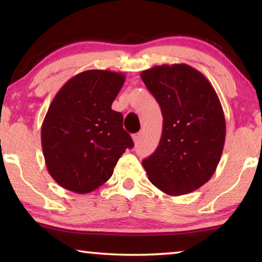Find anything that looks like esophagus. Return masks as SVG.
Segmentation results:
<instances>
[{
	"mask_svg": "<svg viewBox=\"0 0 262 262\" xmlns=\"http://www.w3.org/2000/svg\"><path fill=\"white\" fill-rule=\"evenodd\" d=\"M141 136H142V133L141 132L140 133H136V134L133 135V141H134V143H137V142L140 141Z\"/></svg>",
	"mask_w": 262,
	"mask_h": 262,
	"instance_id": "1",
	"label": "esophagus"
}]
</instances>
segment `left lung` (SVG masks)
<instances>
[{"instance_id":"1","label":"left lung","mask_w":262,"mask_h":262,"mask_svg":"<svg viewBox=\"0 0 262 262\" xmlns=\"http://www.w3.org/2000/svg\"><path fill=\"white\" fill-rule=\"evenodd\" d=\"M141 77L163 114L161 141L142 165L162 192L188 194L211 178L223 152L225 118L219 96L185 63L156 66Z\"/></svg>"}]
</instances>
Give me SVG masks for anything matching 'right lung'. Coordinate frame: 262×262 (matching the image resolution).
Segmentation results:
<instances>
[{"instance_id": "1", "label": "right lung", "mask_w": 262, "mask_h": 262, "mask_svg": "<svg viewBox=\"0 0 262 262\" xmlns=\"http://www.w3.org/2000/svg\"><path fill=\"white\" fill-rule=\"evenodd\" d=\"M125 75L86 70L69 79L52 100L41 126L47 170L61 187L86 194L105 184L127 148L123 117L112 110Z\"/></svg>"}]
</instances>
